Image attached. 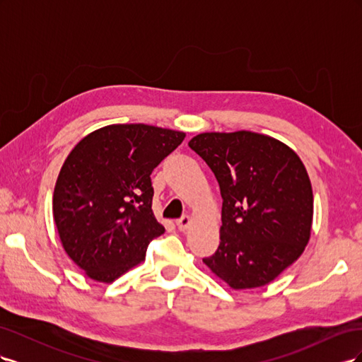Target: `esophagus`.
Segmentation results:
<instances>
[{
    "label": "esophagus",
    "mask_w": 362,
    "mask_h": 362,
    "mask_svg": "<svg viewBox=\"0 0 362 362\" xmlns=\"http://www.w3.org/2000/svg\"><path fill=\"white\" fill-rule=\"evenodd\" d=\"M177 226H178L180 231H185V229L190 226V217L189 216H182L181 218H178Z\"/></svg>",
    "instance_id": "34e87169"
}]
</instances>
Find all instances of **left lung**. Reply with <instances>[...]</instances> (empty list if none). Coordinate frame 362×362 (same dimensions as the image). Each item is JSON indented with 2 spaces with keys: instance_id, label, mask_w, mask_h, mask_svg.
Instances as JSON below:
<instances>
[{
  "instance_id": "obj_1",
  "label": "left lung",
  "mask_w": 362,
  "mask_h": 362,
  "mask_svg": "<svg viewBox=\"0 0 362 362\" xmlns=\"http://www.w3.org/2000/svg\"><path fill=\"white\" fill-rule=\"evenodd\" d=\"M189 146L222 194L221 245L202 261L235 290L262 287L300 257L313 225V189L298 154L250 131L204 133Z\"/></svg>"
}]
</instances>
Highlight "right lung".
Instances as JSON below:
<instances>
[{
	"label": "right lung",
	"mask_w": 362,
	"mask_h": 362,
	"mask_svg": "<svg viewBox=\"0 0 362 362\" xmlns=\"http://www.w3.org/2000/svg\"><path fill=\"white\" fill-rule=\"evenodd\" d=\"M185 134L144 124L93 131L64 161L52 214L62 245L86 275L113 282L164 233L152 213L151 173Z\"/></svg>",
	"instance_id": "add662e5"
}]
</instances>
